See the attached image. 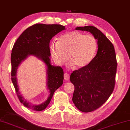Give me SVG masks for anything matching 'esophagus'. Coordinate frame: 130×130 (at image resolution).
I'll list each match as a JSON object with an SVG mask.
<instances>
[{
	"label": "esophagus",
	"instance_id": "obj_1",
	"mask_svg": "<svg viewBox=\"0 0 130 130\" xmlns=\"http://www.w3.org/2000/svg\"><path fill=\"white\" fill-rule=\"evenodd\" d=\"M63 77H64V79L66 81H68L69 80V75L67 73H65L64 75H63Z\"/></svg>",
	"mask_w": 130,
	"mask_h": 130
}]
</instances>
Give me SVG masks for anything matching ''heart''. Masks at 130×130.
<instances>
[{
	"instance_id": "b5f03b06",
	"label": "heart",
	"mask_w": 130,
	"mask_h": 130,
	"mask_svg": "<svg viewBox=\"0 0 130 130\" xmlns=\"http://www.w3.org/2000/svg\"><path fill=\"white\" fill-rule=\"evenodd\" d=\"M97 41L92 35L73 31L61 36L58 41L50 45L51 57L56 63L62 65L68 58L76 68L86 67L93 58L96 52Z\"/></svg>"
}]
</instances>
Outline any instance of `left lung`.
<instances>
[{
    "instance_id": "1",
    "label": "left lung",
    "mask_w": 130,
    "mask_h": 130,
    "mask_svg": "<svg viewBox=\"0 0 130 130\" xmlns=\"http://www.w3.org/2000/svg\"><path fill=\"white\" fill-rule=\"evenodd\" d=\"M77 30L90 32L98 40L95 57L86 67L74 71L70 81L74 85L72 101L77 109L88 113L104 104L115 88L117 63L113 44L94 26L77 27Z\"/></svg>"
}]
</instances>
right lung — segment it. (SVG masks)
I'll use <instances>...</instances> for the list:
<instances>
[{
	"label": "right lung",
	"mask_w": 130,
	"mask_h": 130,
	"mask_svg": "<svg viewBox=\"0 0 130 130\" xmlns=\"http://www.w3.org/2000/svg\"><path fill=\"white\" fill-rule=\"evenodd\" d=\"M64 30L65 27L60 24H36L24 30L13 45L11 54V80L19 100L26 107L38 111L44 110L49 104L55 91L63 84V69L51 63L50 42L53 37ZM31 55L42 60L46 67L47 86L50 95L45 102L38 105L25 99L17 84V69L22 62Z\"/></svg>",
	"instance_id": "right-lung-1"
}]
</instances>
